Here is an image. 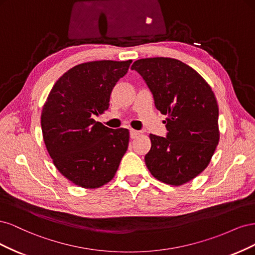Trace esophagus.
<instances>
[{
  "instance_id": "1",
  "label": "esophagus",
  "mask_w": 255,
  "mask_h": 255,
  "mask_svg": "<svg viewBox=\"0 0 255 255\" xmlns=\"http://www.w3.org/2000/svg\"><path fill=\"white\" fill-rule=\"evenodd\" d=\"M139 134H140L139 130H136V129H130L129 130V136H130V138H132V139H134V138H136Z\"/></svg>"
}]
</instances>
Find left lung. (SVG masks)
<instances>
[{
	"label": "left lung",
	"mask_w": 255,
	"mask_h": 255,
	"mask_svg": "<svg viewBox=\"0 0 255 255\" xmlns=\"http://www.w3.org/2000/svg\"><path fill=\"white\" fill-rule=\"evenodd\" d=\"M156 109L166 115L167 135L150 134L144 161L160 182L180 186L201 173L219 142V110L212 88L196 70L168 57L134 61Z\"/></svg>",
	"instance_id": "1"
}]
</instances>
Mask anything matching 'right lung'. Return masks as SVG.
<instances>
[{
	"label": "right lung",
	"instance_id": "add662e5",
	"mask_svg": "<svg viewBox=\"0 0 255 255\" xmlns=\"http://www.w3.org/2000/svg\"><path fill=\"white\" fill-rule=\"evenodd\" d=\"M132 60H98L68 70L54 85L41 113L43 140L66 179L83 188L109 183L128 150V128L96 121L110 106L117 82Z\"/></svg>",
	"mask_w": 255,
	"mask_h": 255
}]
</instances>
